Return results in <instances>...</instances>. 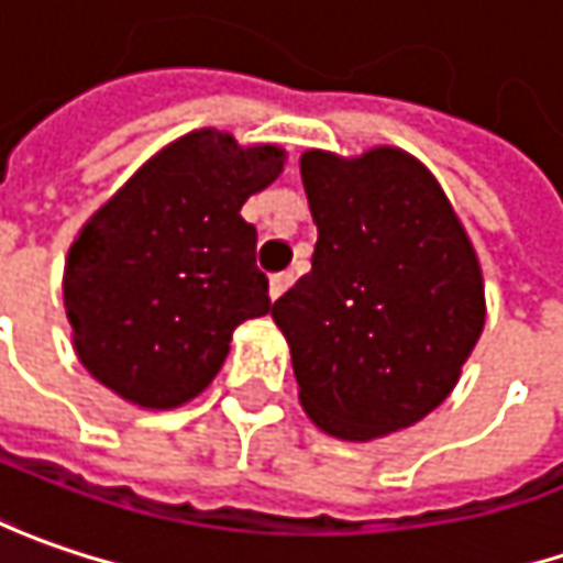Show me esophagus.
Returning a JSON list of instances; mask_svg holds the SVG:
<instances>
[{"label":"esophagus","mask_w":563,"mask_h":563,"mask_svg":"<svg viewBox=\"0 0 563 563\" xmlns=\"http://www.w3.org/2000/svg\"><path fill=\"white\" fill-rule=\"evenodd\" d=\"M292 280H296V277H292V271H280V274H274V277H271V299H280L283 292L292 286Z\"/></svg>","instance_id":"obj_1"}]
</instances>
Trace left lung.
Returning <instances> with one entry per match:
<instances>
[{"instance_id":"1","label":"left lung","mask_w":563,"mask_h":563,"mask_svg":"<svg viewBox=\"0 0 563 563\" xmlns=\"http://www.w3.org/2000/svg\"><path fill=\"white\" fill-rule=\"evenodd\" d=\"M318 242L274 302L299 400L343 441L416 426L448 400L485 328L476 252L419 159L375 147L299 159Z\"/></svg>"}]
</instances>
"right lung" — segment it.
I'll use <instances>...</instances> for the list:
<instances>
[{"label": "right lung", "mask_w": 563, "mask_h": 563, "mask_svg": "<svg viewBox=\"0 0 563 563\" xmlns=\"http://www.w3.org/2000/svg\"><path fill=\"white\" fill-rule=\"evenodd\" d=\"M283 151L201 129L151 157L85 223L65 261V314L85 368L122 400L173 409L208 387L233 330L271 311L249 195Z\"/></svg>", "instance_id": "right-lung-1"}]
</instances>
